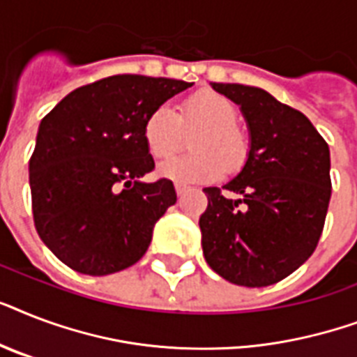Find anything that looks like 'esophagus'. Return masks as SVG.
I'll return each mask as SVG.
<instances>
[{
    "label": "esophagus",
    "instance_id": "1",
    "mask_svg": "<svg viewBox=\"0 0 357 357\" xmlns=\"http://www.w3.org/2000/svg\"><path fill=\"white\" fill-rule=\"evenodd\" d=\"M190 187H187V185L183 183H176V192H178V196H183L185 192H189Z\"/></svg>",
    "mask_w": 357,
    "mask_h": 357
}]
</instances>
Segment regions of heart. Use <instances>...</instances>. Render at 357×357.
<instances>
[{
    "mask_svg": "<svg viewBox=\"0 0 357 357\" xmlns=\"http://www.w3.org/2000/svg\"><path fill=\"white\" fill-rule=\"evenodd\" d=\"M183 131H196L189 155L161 162L159 172L178 183L213 181L235 172L248 159L250 142L237 126V107L215 91H200L179 103L178 114L168 105L151 109L142 123V139L155 159H167L183 144Z\"/></svg>",
    "mask_w": 357,
    "mask_h": 357,
    "instance_id": "obj_1",
    "label": "heart"
}]
</instances>
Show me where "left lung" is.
<instances>
[{
  "mask_svg": "<svg viewBox=\"0 0 357 357\" xmlns=\"http://www.w3.org/2000/svg\"><path fill=\"white\" fill-rule=\"evenodd\" d=\"M211 86L241 105L250 151L237 178L222 189H204V257L235 285L266 287L293 274L315 252L332 196L330 150L305 114L263 89ZM226 190L238 198L226 197Z\"/></svg>",
  "mask_w": 357,
  "mask_h": 357,
  "instance_id": "left-lung-1",
  "label": "left lung"
}]
</instances>
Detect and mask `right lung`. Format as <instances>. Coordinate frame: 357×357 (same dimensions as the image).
Returning <instances> with one entry per match:
<instances>
[{"instance_id":"right-lung-1","label":"right lung","mask_w":357,"mask_h":357,"mask_svg":"<svg viewBox=\"0 0 357 357\" xmlns=\"http://www.w3.org/2000/svg\"><path fill=\"white\" fill-rule=\"evenodd\" d=\"M192 83L111 75L63 98L42 119L29 159L36 234L75 272L107 276L135 265L176 204L170 179L142 183L155 168L142 139L151 109Z\"/></svg>"}]
</instances>
